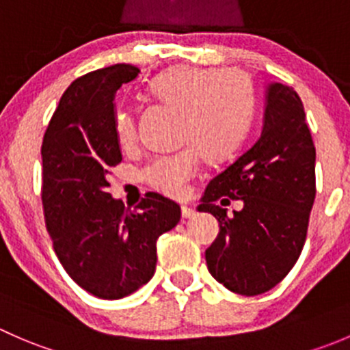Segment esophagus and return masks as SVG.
<instances>
[{
    "label": "esophagus",
    "instance_id": "34e87169",
    "mask_svg": "<svg viewBox=\"0 0 350 350\" xmlns=\"http://www.w3.org/2000/svg\"><path fill=\"white\" fill-rule=\"evenodd\" d=\"M181 215L183 218H191L196 215L195 208H189V206H181Z\"/></svg>",
    "mask_w": 350,
    "mask_h": 350
}]
</instances>
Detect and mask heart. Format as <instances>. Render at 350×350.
Instances as JSON below:
<instances>
[{
  "mask_svg": "<svg viewBox=\"0 0 350 350\" xmlns=\"http://www.w3.org/2000/svg\"><path fill=\"white\" fill-rule=\"evenodd\" d=\"M149 93L159 103L181 113L178 140L188 147L150 161L144 169V179L162 195L181 198L198 171V152L206 161L217 162L239 149L252 120L254 84L237 69L181 64L155 76ZM115 129L120 146L132 149L139 140L135 115L118 108Z\"/></svg>",
  "mask_w": 350,
  "mask_h": 350,
  "instance_id": "heart-1",
  "label": "heart"
}]
</instances>
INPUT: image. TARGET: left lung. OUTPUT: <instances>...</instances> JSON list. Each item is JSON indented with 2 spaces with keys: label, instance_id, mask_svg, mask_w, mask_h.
<instances>
[{
  "label": "left lung",
  "instance_id": "1",
  "mask_svg": "<svg viewBox=\"0 0 350 350\" xmlns=\"http://www.w3.org/2000/svg\"><path fill=\"white\" fill-rule=\"evenodd\" d=\"M262 133L250 149L215 176L200 211L220 224L206 249L211 276L237 295L256 296L284 280L301 254L315 201V146L293 88H267ZM222 204L242 199L228 217Z\"/></svg>",
  "mask_w": 350,
  "mask_h": 350
}]
</instances>
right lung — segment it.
Returning <instances> with one entry per match:
<instances>
[{
    "label": "right lung",
    "mask_w": 350,
    "mask_h": 350,
    "mask_svg": "<svg viewBox=\"0 0 350 350\" xmlns=\"http://www.w3.org/2000/svg\"><path fill=\"white\" fill-rule=\"evenodd\" d=\"M139 72L115 64L72 81L42 142V204L54 250L66 273L103 299L149 283L155 242L181 218V208L157 193L130 210L108 191L109 171L122 162L113 100Z\"/></svg>",
    "instance_id": "add662e5"
}]
</instances>
